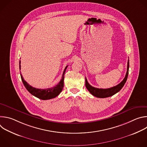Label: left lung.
I'll return each instance as SVG.
<instances>
[{
	"label": "left lung",
	"mask_w": 147,
	"mask_h": 147,
	"mask_svg": "<svg viewBox=\"0 0 147 147\" xmlns=\"http://www.w3.org/2000/svg\"><path fill=\"white\" fill-rule=\"evenodd\" d=\"M129 59L127 61V72L125 74V77L123 79V80L118 85L113 87L107 89H102V88H95L94 87H92L90 84L88 82L87 80L86 77V87L87 89L89 91V92L94 96L97 97V98H104L111 96L117 92H118L124 86V84L125 83L127 79L128 74H129Z\"/></svg>",
	"instance_id": "1"
}]
</instances>
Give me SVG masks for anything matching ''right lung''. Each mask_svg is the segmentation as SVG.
Returning a JSON list of instances; mask_svg holds the SVG:
<instances>
[{"label": "right lung", "instance_id": "obj_1", "mask_svg": "<svg viewBox=\"0 0 147 147\" xmlns=\"http://www.w3.org/2000/svg\"><path fill=\"white\" fill-rule=\"evenodd\" d=\"M21 61L20 60L19 62V67L20 70L21 69ZM68 66H67L63 71V73L61 79L59 82L58 84H57L56 86L49 88H47V89H38L34 87H32L30 85H29L24 80L22 74H21V78H22V81L23 82V84L24 85L26 89L28 91V92L31 94L32 95L35 96V97L42 99V100H48L50 99H52L57 96V95H59V94L62 91L63 88L64 86V77H65V73L66 72V70L67 69Z\"/></svg>", "mask_w": 147, "mask_h": 147}]
</instances>
